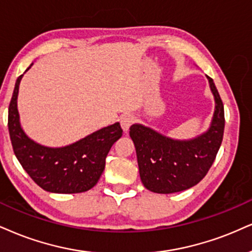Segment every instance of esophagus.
Returning <instances> with one entry per match:
<instances>
[{
    "mask_svg": "<svg viewBox=\"0 0 252 252\" xmlns=\"http://www.w3.org/2000/svg\"><path fill=\"white\" fill-rule=\"evenodd\" d=\"M133 121H134V118H133L131 114H125V116H123L120 118V124H121V127H123L124 131L125 132L128 131V128L131 127Z\"/></svg>",
    "mask_w": 252,
    "mask_h": 252,
    "instance_id": "esophagus-1",
    "label": "esophagus"
}]
</instances>
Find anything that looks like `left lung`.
I'll list each match as a JSON object with an SVG mask.
<instances>
[{
    "label": "left lung",
    "mask_w": 252,
    "mask_h": 252,
    "mask_svg": "<svg viewBox=\"0 0 252 252\" xmlns=\"http://www.w3.org/2000/svg\"><path fill=\"white\" fill-rule=\"evenodd\" d=\"M208 79L216 106L207 133L194 140L178 141L142 125L129 128L141 181L148 190L170 194L191 188L207 175L216 159L224 132V107L213 79Z\"/></svg>",
    "instance_id": "obj_1"
}]
</instances>
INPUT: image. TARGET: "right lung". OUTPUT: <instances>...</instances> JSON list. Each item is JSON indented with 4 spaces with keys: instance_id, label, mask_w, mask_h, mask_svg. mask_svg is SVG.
Listing matches in <instances>:
<instances>
[{
    "instance_id": "1",
    "label": "right lung",
    "mask_w": 252,
    "mask_h": 252,
    "mask_svg": "<svg viewBox=\"0 0 252 252\" xmlns=\"http://www.w3.org/2000/svg\"><path fill=\"white\" fill-rule=\"evenodd\" d=\"M22 77L15 84L8 111L12 150L22 167L46 191L74 194L94 187L104 172L112 145L123 135L120 124L99 129L66 147L49 148L36 144L26 135L18 119L17 94Z\"/></svg>"
}]
</instances>
